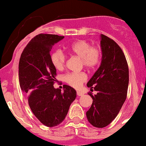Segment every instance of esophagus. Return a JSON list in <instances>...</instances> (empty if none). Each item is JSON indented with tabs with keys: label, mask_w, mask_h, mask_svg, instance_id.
<instances>
[{
	"label": "esophagus",
	"mask_w": 146,
	"mask_h": 146,
	"mask_svg": "<svg viewBox=\"0 0 146 146\" xmlns=\"http://www.w3.org/2000/svg\"><path fill=\"white\" fill-rule=\"evenodd\" d=\"M84 94V93L82 92L77 91V95H78V96H83Z\"/></svg>",
	"instance_id": "1"
}]
</instances>
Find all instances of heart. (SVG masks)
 <instances>
[{"label": "heart", "mask_w": 146, "mask_h": 146, "mask_svg": "<svg viewBox=\"0 0 146 146\" xmlns=\"http://www.w3.org/2000/svg\"><path fill=\"white\" fill-rule=\"evenodd\" d=\"M67 50L73 55H76L81 60V64L89 69L95 68L100 63L101 60L100 48L98 46H92L89 42L84 40L76 41L65 47ZM51 62L57 70H62L65 67L66 57L60 50L54 52L51 54ZM86 73H68L64 76V81L75 88L81 86L82 83L86 80Z\"/></svg>", "instance_id": "heart-1"}]
</instances>
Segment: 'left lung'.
I'll return each instance as SVG.
<instances>
[{
	"label": "left lung",
	"mask_w": 146,
	"mask_h": 146,
	"mask_svg": "<svg viewBox=\"0 0 146 146\" xmlns=\"http://www.w3.org/2000/svg\"><path fill=\"white\" fill-rule=\"evenodd\" d=\"M102 60L100 66L87 83L92 104L86 112L92 125L103 128L111 124L120 111L127 98L129 68L124 52L113 40L100 35Z\"/></svg>",
	"instance_id": "1"
}]
</instances>
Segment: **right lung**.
<instances>
[{
    "instance_id": "obj_1",
    "label": "right lung",
    "mask_w": 146,
    "mask_h": 146,
    "mask_svg": "<svg viewBox=\"0 0 146 146\" xmlns=\"http://www.w3.org/2000/svg\"><path fill=\"white\" fill-rule=\"evenodd\" d=\"M64 36L39 34L29 42L19 63L20 87L27 94L31 111L42 124L48 127L59 125L68 114L76 91L71 86L55 89L56 68L51 62L50 52Z\"/></svg>"
}]
</instances>
